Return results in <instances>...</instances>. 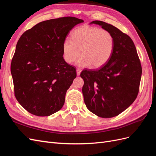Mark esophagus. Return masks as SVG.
Segmentation results:
<instances>
[{
    "label": "esophagus",
    "mask_w": 156,
    "mask_h": 156,
    "mask_svg": "<svg viewBox=\"0 0 156 156\" xmlns=\"http://www.w3.org/2000/svg\"><path fill=\"white\" fill-rule=\"evenodd\" d=\"M76 72H77V75H79L80 73H81V69H77Z\"/></svg>",
    "instance_id": "34e87169"
}]
</instances>
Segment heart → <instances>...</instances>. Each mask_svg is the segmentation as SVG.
Segmentation results:
<instances>
[{
    "label": "heart",
    "instance_id": "b5f03b06",
    "mask_svg": "<svg viewBox=\"0 0 156 156\" xmlns=\"http://www.w3.org/2000/svg\"><path fill=\"white\" fill-rule=\"evenodd\" d=\"M72 40L63 42V57L67 63L72 64L81 53L82 56L77 62L81 67L103 66L111 58L115 49L112 34L97 27L84 25L78 28L73 31Z\"/></svg>",
    "mask_w": 156,
    "mask_h": 156
}]
</instances>
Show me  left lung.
<instances>
[{
    "label": "left lung",
    "instance_id": "1",
    "mask_svg": "<svg viewBox=\"0 0 156 156\" xmlns=\"http://www.w3.org/2000/svg\"><path fill=\"white\" fill-rule=\"evenodd\" d=\"M96 24L109 31L115 49L108 62L97 69H85L83 94L88 109L98 116L112 118L128 108L137 97L142 67L133 40L116 27L101 21Z\"/></svg>",
    "mask_w": 156,
    "mask_h": 156
}]
</instances>
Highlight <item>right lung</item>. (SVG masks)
I'll return each mask as SVG.
<instances>
[{
	"mask_svg": "<svg viewBox=\"0 0 156 156\" xmlns=\"http://www.w3.org/2000/svg\"><path fill=\"white\" fill-rule=\"evenodd\" d=\"M83 20L74 17L40 22L19 39L11 63L14 94L31 114L48 116L60 110L76 69L63 58L62 45Z\"/></svg>",
	"mask_w": 156,
	"mask_h": 156,
	"instance_id": "obj_1",
	"label": "right lung"
}]
</instances>
